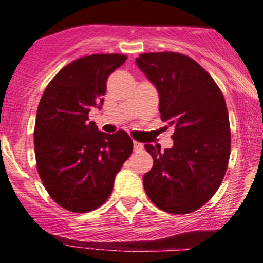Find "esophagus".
Here are the masks:
<instances>
[{
	"mask_svg": "<svg viewBox=\"0 0 263 263\" xmlns=\"http://www.w3.org/2000/svg\"><path fill=\"white\" fill-rule=\"evenodd\" d=\"M134 148H135V151H142L143 149V143H141V142H137V141H134Z\"/></svg>",
	"mask_w": 263,
	"mask_h": 263,
	"instance_id": "obj_1",
	"label": "esophagus"
}]
</instances>
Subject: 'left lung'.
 Returning a JSON list of instances; mask_svg holds the SVG:
<instances>
[{
    "label": "left lung",
    "mask_w": 263,
    "mask_h": 263,
    "mask_svg": "<svg viewBox=\"0 0 263 263\" xmlns=\"http://www.w3.org/2000/svg\"><path fill=\"white\" fill-rule=\"evenodd\" d=\"M136 65L155 85L163 122L174 128L173 147L144 144L153 167L143 176L152 203L171 214L198 210L215 194L230 157L225 99L213 78L179 53H144Z\"/></svg>",
    "instance_id": "obj_1"
}]
</instances>
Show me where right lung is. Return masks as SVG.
Wrapping results in <instances>:
<instances>
[{
	"label": "right lung",
	"mask_w": 263,
	"mask_h": 263,
	"mask_svg": "<svg viewBox=\"0 0 263 263\" xmlns=\"http://www.w3.org/2000/svg\"><path fill=\"white\" fill-rule=\"evenodd\" d=\"M121 54H92L63 68L45 87L37 110V170L57 204L73 213L101 206L115 177L131 156L125 131L104 134L89 112L104 104L108 75L126 62Z\"/></svg>",
	"instance_id": "1"
}]
</instances>
